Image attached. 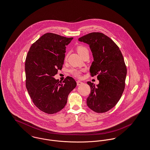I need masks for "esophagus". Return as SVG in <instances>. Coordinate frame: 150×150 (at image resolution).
<instances>
[{
  "instance_id": "esophagus-1",
  "label": "esophagus",
  "mask_w": 150,
  "mask_h": 150,
  "mask_svg": "<svg viewBox=\"0 0 150 150\" xmlns=\"http://www.w3.org/2000/svg\"><path fill=\"white\" fill-rule=\"evenodd\" d=\"M76 83H77V85L78 86H80L81 84H83V82L81 81H76Z\"/></svg>"
}]
</instances>
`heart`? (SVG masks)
Returning a JSON list of instances; mask_svg holds the SVG:
<instances>
[{
  "label": "heart",
  "mask_w": 150,
  "mask_h": 150,
  "mask_svg": "<svg viewBox=\"0 0 150 150\" xmlns=\"http://www.w3.org/2000/svg\"><path fill=\"white\" fill-rule=\"evenodd\" d=\"M76 50H77L79 54V55H81V57H82L86 52H88V49H87L86 47L83 46H79L77 47ZM67 58V56H66L65 60H66ZM81 72H82V70H81V69H75V68L71 69L69 70V72H70L73 76H75V77H77V78H79V77L81 76Z\"/></svg>",
  "instance_id": "heart-1"
}]
</instances>
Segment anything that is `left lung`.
Returning <instances> with one entry per match:
<instances>
[{
	"instance_id": "1",
	"label": "left lung",
	"mask_w": 150,
	"mask_h": 150,
	"mask_svg": "<svg viewBox=\"0 0 150 150\" xmlns=\"http://www.w3.org/2000/svg\"><path fill=\"white\" fill-rule=\"evenodd\" d=\"M78 40L89 45L93 57L90 75H97L99 81L96 86L87 81L91 92L87 104L95 112H105L115 106L125 90L127 67L123 55L115 43L103 33H91Z\"/></svg>"
}]
</instances>
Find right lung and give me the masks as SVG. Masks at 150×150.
Wrapping results in <instances>:
<instances>
[{
	"label": "right lung",
	"instance_id": "add662e5",
	"mask_svg": "<svg viewBox=\"0 0 150 150\" xmlns=\"http://www.w3.org/2000/svg\"><path fill=\"white\" fill-rule=\"evenodd\" d=\"M72 39L46 33L32 45L27 53L25 62L27 90L35 105L48 114L62 110L69 93L76 86L72 77L67 76L63 82L54 78L63 67L66 46Z\"/></svg>",
	"mask_w": 150,
	"mask_h": 150
}]
</instances>
